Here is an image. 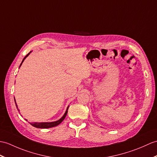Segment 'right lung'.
Returning <instances> with one entry per match:
<instances>
[{
    "label": "right lung",
    "mask_w": 157,
    "mask_h": 157,
    "mask_svg": "<svg viewBox=\"0 0 157 157\" xmlns=\"http://www.w3.org/2000/svg\"><path fill=\"white\" fill-rule=\"evenodd\" d=\"M31 52H30V53H31ZM30 53H29L27 55V56L24 57V59H23V61H22L21 63V65H20V67L21 66V65H22V63H23V62L24 61L25 58H26V57L29 56V55L30 54ZM14 102H15V104H16V106H17V110L19 111V109H18L17 104L16 101H15V99H14ZM68 108H69V106L67 107V110H66V112H65L64 115H63V116H62V117H61L59 120H57V121L52 122H33V123H30V122H29V123H30L33 126L35 127V128H52V127H54V126H57V125H59V124L65 119V116H66V115H67V114Z\"/></svg>",
    "instance_id": "right-lung-1"
}]
</instances>
